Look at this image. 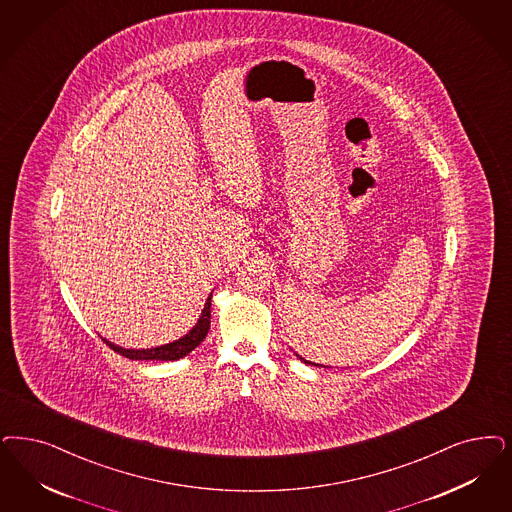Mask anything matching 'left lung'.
I'll use <instances>...</instances> for the list:
<instances>
[{
  "label": "left lung",
  "instance_id": "obj_1",
  "mask_svg": "<svg viewBox=\"0 0 512 512\" xmlns=\"http://www.w3.org/2000/svg\"><path fill=\"white\" fill-rule=\"evenodd\" d=\"M299 357L300 361H304L306 365H314V367H325V365H318V363H312V361H308V359H304V357H300V355H297ZM325 369H333V367H325Z\"/></svg>",
  "mask_w": 512,
  "mask_h": 512
}]
</instances>
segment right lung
<instances>
[{
	"label": "right lung",
	"instance_id": "1",
	"mask_svg": "<svg viewBox=\"0 0 512 512\" xmlns=\"http://www.w3.org/2000/svg\"><path fill=\"white\" fill-rule=\"evenodd\" d=\"M210 318H212V293L204 302L202 314L198 316V321L194 323L193 329L187 335L177 338L174 342L162 344L157 348H143V350H132V348H123L117 346L113 342H109L106 338H102L109 348H113L115 352L121 353L128 359H136V361H176L185 357L187 353L193 352L196 346H200V342L206 338L210 331Z\"/></svg>",
	"mask_w": 512,
	"mask_h": 512
}]
</instances>
